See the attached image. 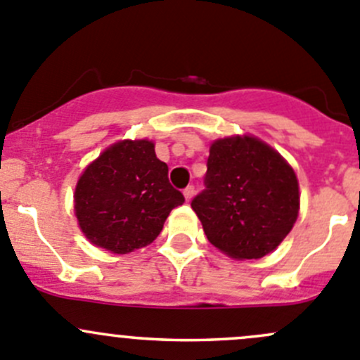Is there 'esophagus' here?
Instances as JSON below:
<instances>
[{"label":"esophagus","mask_w":360,"mask_h":360,"mask_svg":"<svg viewBox=\"0 0 360 360\" xmlns=\"http://www.w3.org/2000/svg\"><path fill=\"white\" fill-rule=\"evenodd\" d=\"M183 195H184V198H186V202H190L191 198H193V195H195V188H193V186L184 188V190H183Z\"/></svg>","instance_id":"34e87169"}]
</instances>
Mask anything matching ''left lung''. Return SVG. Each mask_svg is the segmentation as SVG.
<instances>
[{"label": "left lung", "mask_w": 360, "mask_h": 360, "mask_svg": "<svg viewBox=\"0 0 360 360\" xmlns=\"http://www.w3.org/2000/svg\"><path fill=\"white\" fill-rule=\"evenodd\" d=\"M204 184L191 207L209 243L237 260L276 250L297 219V176L280 153L257 137L212 142Z\"/></svg>", "instance_id": "left-lung-1"}]
</instances>
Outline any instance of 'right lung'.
Returning <instances> with one entry per match:
<instances>
[{"label":"right lung","mask_w":360,"mask_h":360,"mask_svg":"<svg viewBox=\"0 0 360 360\" xmlns=\"http://www.w3.org/2000/svg\"><path fill=\"white\" fill-rule=\"evenodd\" d=\"M75 216L95 246L124 255L151 244L184 202L151 141H121L87 165L75 186Z\"/></svg>","instance_id":"1"}]
</instances>
